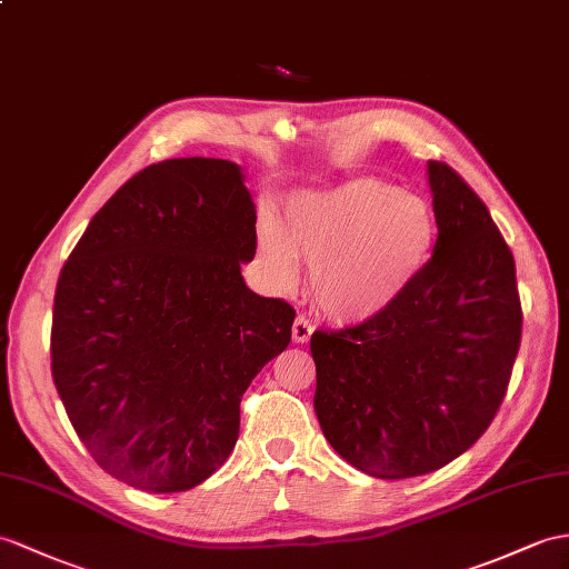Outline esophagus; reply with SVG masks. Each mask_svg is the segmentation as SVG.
I'll use <instances>...</instances> for the list:
<instances>
[{
	"instance_id": "1",
	"label": "esophagus",
	"mask_w": 569,
	"mask_h": 569,
	"mask_svg": "<svg viewBox=\"0 0 569 569\" xmlns=\"http://www.w3.org/2000/svg\"><path fill=\"white\" fill-rule=\"evenodd\" d=\"M311 332H313V323L309 321V318H307V316H297V321H295V326H292V338H295V342H309Z\"/></svg>"
}]
</instances>
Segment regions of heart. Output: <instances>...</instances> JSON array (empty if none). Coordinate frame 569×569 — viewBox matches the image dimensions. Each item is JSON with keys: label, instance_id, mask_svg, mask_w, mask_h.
<instances>
[{"label": "heart", "instance_id": "heart-1", "mask_svg": "<svg viewBox=\"0 0 569 569\" xmlns=\"http://www.w3.org/2000/svg\"><path fill=\"white\" fill-rule=\"evenodd\" d=\"M432 207L377 178H359L287 204L284 231L266 217L260 256L280 287L297 282V260L311 272L313 299L336 321H369L389 311L432 253Z\"/></svg>", "mask_w": 569, "mask_h": 569}]
</instances>
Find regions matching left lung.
Wrapping results in <instances>:
<instances>
[{"instance_id":"obj_1","label":"left lung","mask_w":569,"mask_h":569,"mask_svg":"<svg viewBox=\"0 0 569 569\" xmlns=\"http://www.w3.org/2000/svg\"><path fill=\"white\" fill-rule=\"evenodd\" d=\"M427 169L432 258L386 313L311 336L323 435L345 461L383 480L432 473L473 447L502 406L521 345L505 237L449 163Z\"/></svg>"}]
</instances>
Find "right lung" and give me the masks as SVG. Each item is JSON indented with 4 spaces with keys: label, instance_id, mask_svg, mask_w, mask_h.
Masks as SVG:
<instances>
[{
    "label": "right lung",
    "instance_id": "right-lung-1",
    "mask_svg": "<svg viewBox=\"0 0 569 569\" xmlns=\"http://www.w3.org/2000/svg\"><path fill=\"white\" fill-rule=\"evenodd\" d=\"M256 246V204L224 159L151 163L93 214L54 289L50 367L106 473L183 492L229 459L241 398L297 316L246 287Z\"/></svg>",
    "mask_w": 569,
    "mask_h": 569
}]
</instances>
